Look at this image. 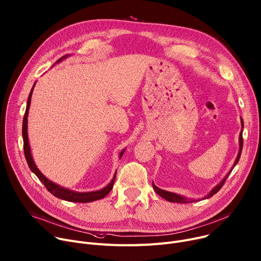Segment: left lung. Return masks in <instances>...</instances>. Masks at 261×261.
<instances>
[{"label": "left lung", "mask_w": 261, "mask_h": 261, "mask_svg": "<svg viewBox=\"0 0 261 261\" xmlns=\"http://www.w3.org/2000/svg\"><path fill=\"white\" fill-rule=\"evenodd\" d=\"M242 126H243V129H244V121H243V118H242ZM243 144H244V139H243V130H242V132H241V134H240V152H239L238 157H236V160H235V163H234L233 167H235V165L238 164V162H239V160H240V158H241L242 150H243ZM232 169H233V168H232ZM231 171H232V170H231ZM231 171L228 173V175L224 178V180H223L219 185H217L215 188L212 189V191L210 192V194L206 197L207 199L210 198V197H212L213 195H216V194L220 191V189L223 187V185H224V183H225L227 177H228L229 174L231 173ZM153 188H154V191L156 192V194H158V195H159L160 197H162L163 199L168 200L169 202H175V203H189V202H195V200H189V201H188L187 199H185V198H183V197H181V196H179V195H177V194L170 193V192H167V191H162V189L158 188L154 183H153Z\"/></svg>", "instance_id": "8db88e82"}]
</instances>
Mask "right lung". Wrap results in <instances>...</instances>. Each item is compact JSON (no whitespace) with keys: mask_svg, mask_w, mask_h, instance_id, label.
<instances>
[{"mask_svg":"<svg viewBox=\"0 0 261 261\" xmlns=\"http://www.w3.org/2000/svg\"><path fill=\"white\" fill-rule=\"evenodd\" d=\"M66 56L61 57L59 60H57V62H59L60 60H62L63 58H65ZM35 86V83L30 91V94L28 97V102H27V107H26V112L25 115H23V120H22V139H23V153H25V157L27 160V163L29 165L30 170L38 177V179L42 182V184L45 186V188L55 197L65 200V201H69V202H78V203H88V202H92V201H97L100 199H103L104 197H106L110 191L112 189L115 177H116V173L113 177V179L111 180V182L104 187L101 191L98 192H91V193H76L73 191H69V189H66L64 187H61L55 183H53L52 181L46 179L41 173L40 171L36 168V165L33 161V158L31 156V152H30V147H29V143H28V132H27V121H28V112H29V107H30V103H31V97H32V91L33 88ZM124 154V150L121 152L120 156L122 157Z\"/></svg>","mask_w":261,"mask_h":261,"instance_id":"1","label":"right lung"}]
</instances>
